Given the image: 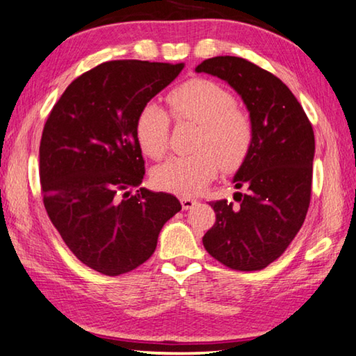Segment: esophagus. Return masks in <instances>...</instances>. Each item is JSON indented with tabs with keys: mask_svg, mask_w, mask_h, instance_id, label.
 Here are the masks:
<instances>
[{
	"mask_svg": "<svg viewBox=\"0 0 356 356\" xmlns=\"http://www.w3.org/2000/svg\"><path fill=\"white\" fill-rule=\"evenodd\" d=\"M180 204H182V207H184V210H190V209H193L197 204V201L196 200H193V197H186V196H184V197H180Z\"/></svg>",
	"mask_w": 356,
	"mask_h": 356,
	"instance_id": "1",
	"label": "esophagus"
}]
</instances>
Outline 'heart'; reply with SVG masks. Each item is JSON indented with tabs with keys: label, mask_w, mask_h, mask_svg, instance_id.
Masks as SVG:
<instances>
[{
	"label": "heart",
	"mask_w": 356,
	"mask_h": 356,
	"mask_svg": "<svg viewBox=\"0 0 356 356\" xmlns=\"http://www.w3.org/2000/svg\"><path fill=\"white\" fill-rule=\"evenodd\" d=\"M172 118L197 124L195 152L172 155L155 166L152 180L159 188L182 196L201 191L220 168L231 172L245 163L254 141L248 114L236 106L234 95L209 80H190L166 95ZM171 119L159 104L144 105L136 116L135 135L144 154L160 159L170 141Z\"/></svg>",
	"instance_id": "obj_1"
}]
</instances>
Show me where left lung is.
Instances as JSON below:
<instances>
[{
    "label": "left lung",
    "mask_w": 356,
    "mask_h": 356,
    "mask_svg": "<svg viewBox=\"0 0 356 356\" xmlns=\"http://www.w3.org/2000/svg\"><path fill=\"white\" fill-rule=\"evenodd\" d=\"M225 80L246 105L254 141L232 182L234 206L213 201L216 221L202 237L216 261L240 272L262 270L297 236L311 201L314 131L278 76L237 56H215L196 67Z\"/></svg>",
    "instance_id": "1"
}]
</instances>
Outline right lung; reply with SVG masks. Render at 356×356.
Masks as SVG:
<instances>
[{
  "instance_id": "obj_1",
  "label": "right lung",
  "mask_w": 356,
  "mask_h": 356,
  "mask_svg": "<svg viewBox=\"0 0 356 356\" xmlns=\"http://www.w3.org/2000/svg\"><path fill=\"white\" fill-rule=\"evenodd\" d=\"M182 69L104 63L72 81L47 119L39 149L44 206L69 250L95 272L118 276L140 267L182 209L163 191L130 193L144 177L138 113Z\"/></svg>"
}]
</instances>
